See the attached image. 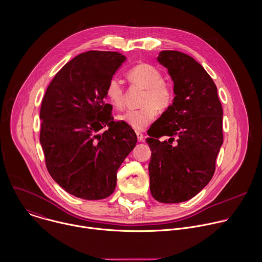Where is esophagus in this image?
I'll return each instance as SVG.
<instances>
[{
	"mask_svg": "<svg viewBox=\"0 0 262 262\" xmlns=\"http://www.w3.org/2000/svg\"><path fill=\"white\" fill-rule=\"evenodd\" d=\"M136 135H137V138H138L139 142H142L144 140V135L141 132H136Z\"/></svg>",
	"mask_w": 262,
	"mask_h": 262,
	"instance_id": "34e87169",
	"label": "esophagus"
}]
</instances>
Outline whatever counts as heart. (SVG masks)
<instances>
[{
    "instance_id": "b5f03b06",
    "label": "heart",
    "mask_w": 262,
    "mask_h": 262,
    "mask_svg": "<svg viewBox=\"0 0 262 262\" xmlns=\"http://www.w3.org/2000/svg\"><path fill=\"white\" fill-rule=\"evenodd\" d=\"M129 81L145 90L142 108L128 110L118 116V119L136 130L146 129L156 117L157 108L164 109L171 102V91L163 82L162 74L153 66L141 63L127 72ZM106 96L111 105L120 110L124 107L125 92L120 81L111 79L106 87Z\"/></svg>"
}]
</instances>
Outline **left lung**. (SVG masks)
I'll return each mask as SVG.
<instances>
[{"mask_svg": "<svg viewBox=\"0 0 262 262\" xmlns=\"http://www.w3.org/2000/svg\"><path fill=\"white\" fill-rule=\"evenodd\" d=\"M157 61L167 69L175 98L146 139L150 192L159 203L176 204L195 196L211 181L223 144V110L213 79L193 57L163 50ZM161 136L169 139L160 141Z\"/></svg>", "mask_w": 262, "mask_h": 262, "instance_id": "left-lung-1", "label": "left lung"}]
</instances>
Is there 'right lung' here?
<instances>
[{
  "instance_id": "right-lung-1",
  "label": "right lung",
  "mask_w": 262,
  "mask_h": 262,
  "mask_svg": "<svg viewBox=\"0 0 262 262\" xmlns=\"http://www.w3.org/2000/svg\"><path fill=\"white\" fill-rule=\"evenodd\" d=\"M125 60L113 51L81 53L54 76L42 101L40 143L47 169L76 198L110 196L118 168L136 146L134 129L113 121L112 106L105 103L107 84Z\"/></svg>"
}]
</instances>
